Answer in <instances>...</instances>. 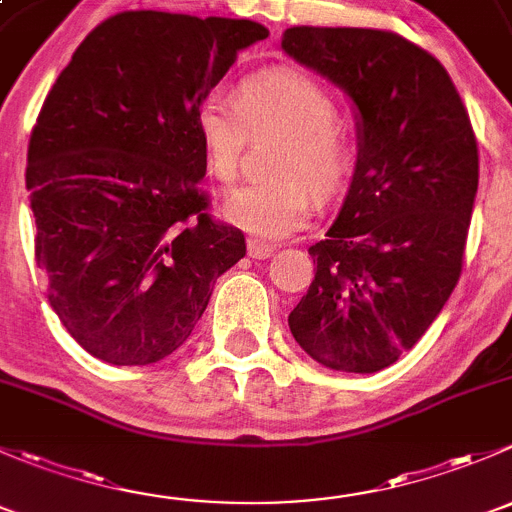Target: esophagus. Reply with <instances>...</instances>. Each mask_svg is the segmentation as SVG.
I'll return each mask as SVG.
<instances>
[{
	"label": "esophagus",
	"mask_w": 512,
	"mask_h": 512,
	"mask_svg": "<svg viewBox=\"0 0 512 512\" xmlns=\"http://www.w3.org/2000/svg\"><path fill=\"white\" fill-rule=\"evenodd\" d=\"M275 250L277 247L270 245V242L247 240V255H250L252 260H265V257H270Z\"/></svg>",
	"instance_id": "obj_1"
}]
</instances>
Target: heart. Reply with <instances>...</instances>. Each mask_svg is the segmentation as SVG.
Returning <instances> with one entry per match:
<instances>
[{
    "mask_svg": "<svg viewBox=\"0 0 512 512\" xmlns=\"http://www.w3.org/2000/svg\"><path fill=\"white\" fill-rule=\"evenodd\" d=\"M195 133L205 168L220 185L237 180L247 136H282L270 160L275 178L247 185L225 203V218L257 237H285L302 227L314 208L312 190L332 198L354 163L352 133L337 118L332 91L294 69L245 76L235 101L208 94L195 111Z\"/></svg>",
    "mask_w": 512,
    "mask_h": 512,
    "instance_id": "b5f03b06",
    "label": "heart"
}]
</instances>
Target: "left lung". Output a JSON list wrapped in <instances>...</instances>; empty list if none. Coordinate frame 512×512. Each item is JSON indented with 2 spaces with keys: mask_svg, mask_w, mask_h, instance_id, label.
<instances>
[{
  "mask_svg": "<svg viewBox=\"0 0 512 512\" xmlns=\"http://www.w3.org/2000/svg\"><path fill=\"white\" fill-rule=\"evenodd\" d=\"M282 49L332 79L361 116L359 160L317 272L289 312L314 361L374 374L414 349L458 285L478 190V141L436 56L384 29L292 27Z\"/></svg>",
  "mask_w": 512,
  "mask_h": 512,
  "instance_id": "1",
  "label": "left lung"
}]
</instances>
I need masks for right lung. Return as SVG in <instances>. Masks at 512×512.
Wrapping results in <instances>:
<instances>
[{
    "label": "right lung",
    "mask_w": 512,
    "mask_h": 512,
    "mask_svg": "<svg viewBox=\"0 0 512 512\" xmlns=\"http://www.w3.org/2000/svg\"><path fill=\"white\" fill-rule=\"evenodd\" d=\"M267 34L250 19L121 12L51 86L27 153L34 257L49 307L96 359L173 354L245 257L242 230L208 213L195 111Z\"/></svg>",
    "instance_id": "obj_1"
}]
</instances>
